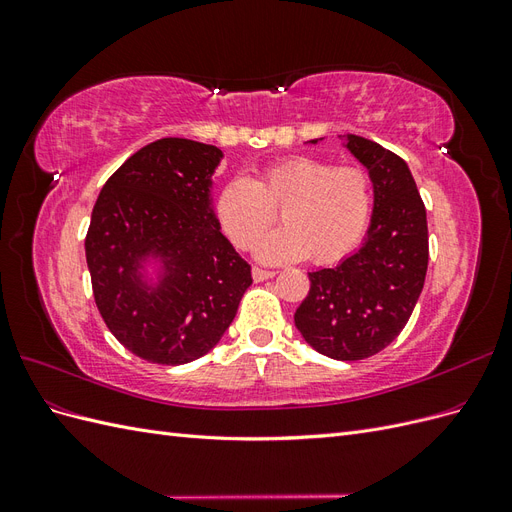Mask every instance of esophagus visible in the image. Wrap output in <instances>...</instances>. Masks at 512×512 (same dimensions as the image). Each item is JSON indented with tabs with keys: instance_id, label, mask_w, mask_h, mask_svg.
I'll return each mask as SVG.
<instances>
[{
	"instance_id": "34e87169",
	"label": "esophagus",
	"mask_w": 512,
	"mask_h": 512,
	"mask_svg": "<svg viewBox=\"0 0 512 512\" xmlns=\"http://www.w3.org/2000/svg\"><path fill=\"white\" fill-rule=\"evenodd\" d=\"M275 275V271H269V269H260V267H254L252 269V277L256 282H265V280H269V277H273Z\"/></svg>"
}]
</instances>
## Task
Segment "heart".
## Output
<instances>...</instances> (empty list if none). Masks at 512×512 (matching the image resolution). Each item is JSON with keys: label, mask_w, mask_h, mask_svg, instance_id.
I'll list each match as a JSON object with an SVG mask.
<instances>
[{"label": "heart", "mask_w": 512, "mask_h": 512, "mask_svg": "<svg viewBox=\"0 0 512 512\" xmlns=\"http://www.w3.org/2000/svg\"><path fill=\"white\" fill-rule=\"evenodd\" d=\"M282 207L284 228L273 230L256 247L262 262L309 258L316 265L348 256L371 220L374 190L361 166L294 156L247 175L228 179L215 198V215L224 235L239 250H250L265 235Z\"/></svg>", "instance_id": "1"}]
</instances>
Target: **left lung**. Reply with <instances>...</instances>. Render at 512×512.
<instances>
[{"instance_id": "1", "label": "left lung", "mask_w": 512, "mask_h": 512, "mask_svg": "<svg viewBox=\"0 0 512 512\" xmlns=\"http://www.w3.org/2000/svg\"><path fill=\"white\" fill-rule=\"evenodd\" d=\"M342 138L374 181V218L359 252L333 269L309 273L294 324L320 354L361 361L404 331L421 297L429 262L427 211L397 153L363 136Z\"/></svg>"}]
</instances>
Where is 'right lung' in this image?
<instances>
[{"mask_svg": "<svg viewBox=\"0 0 512 512\" xmlns=\"http://www.w3.org/2000/svg\"><path fill=\"white\" fill-rule=\"evenodd\" d=\"M222 151L160 138L108 177L85 237L98 312L117 342L149 363L183 365L207 354L235 320L252 267L220 232L209 185ZM149 251L167 275L153 293L135 269Z\"/></svg>", "mask_w": 512, "mask_h": 512, "instance_id": "obj_1", "label": "right lung"}]
</instances>
